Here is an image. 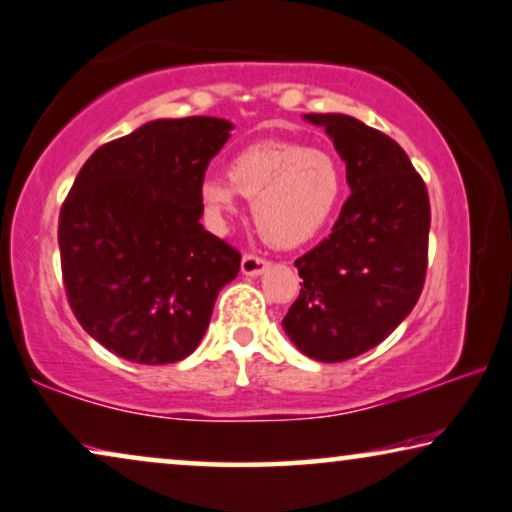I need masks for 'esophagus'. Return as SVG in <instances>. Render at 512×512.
<instances>
[{
  "instance_id": "34e87169",
  "label": "esophagus",
  "mask_w": 512,
  "mask_h": 512,
  "mask_svg": "<svg viewBox=\"0 0 512 512\" xmlns=\"http://www.w3.org/2000/svg\"><path fill=\"white\" fill-rule=\"evenodd\" d=\"M267 267H269V262L262 260V257H257V255H243V260H241L243 276H260V274H264V269Z\"/></svg>"
}]
</instances>
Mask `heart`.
<instances>
[{"mask_svg": "<svg viewBox=\"0 0 512 512\" xmlns=\"http://www.w3.org/2000/svg\"><path fill=\"white\" fill-rule=\"evenodd\" d=\"M238 196L252 201V220L276 248H297L320 234L342 196V170L320 149L295 142H257L234 156L229 180L208 177L199 199L215 224L238 210Z\"/></svg>", "mask_w": 512, "mask_h": 512, "instance_id": "obj_1", "label": "heart"}]
</instances>
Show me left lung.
Instances as JSON below:
<instances>
[{
    "mask_svg": "<svg viewBox=\"0 0 512 512\" xmlns=\"http://www.w3.org/2000/svg\"><path fill=\"white\" fill-rule=\"evenodd\" d=\"M346 163L351 196L332 234L299 257L297 302L283 330L304 356L342 363L374 349L417 304L431 203L410 156L349 114H304Z\"/></svg>",
    "mask_w": 512,
    "mask_h": 512,
    "instance_id": "8db88e82",
    "label": "left lung"
}]
</instances>
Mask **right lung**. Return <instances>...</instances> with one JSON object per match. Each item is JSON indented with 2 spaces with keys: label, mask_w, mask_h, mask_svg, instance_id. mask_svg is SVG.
Here are the masks:
<instances>
[{
  "label": "right lung",
  "mask_w": 512,
  "mask_h": 512,
  "mask_svg": "<svg viewBox=\"0 0 512 512\" xmlns=\"http://www.w3.org/2000/svg\"><path fill=\"white\" fill-rule=\"evenodd\" d=\"M234 124L156 119L95 149L60 208L67 299L119 358L168 365L194 353L241 255L199 222V187Z\"/></svg>",
  "instance_id": "add662e5"
}]
</instances>
